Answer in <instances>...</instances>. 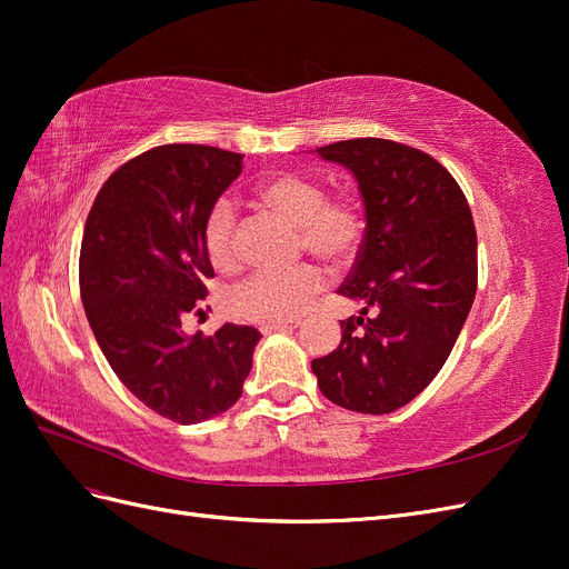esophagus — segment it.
I'll list each match as a JSON object with an SVG mask.
<instances>
[{
  "instance_id": "1",
  "label": "esophagus",
  "mask_w": 569,
  "mask_h": 569,
  "mask_svg": "<svg viewBox=\"0 0 569 569\" xmlns=\"http://www.w3.org/2000/svg\"><path fill=\"white\" fill-rule=\"evenodd\" d=\"M297 322H266L261 325V332L270 335V332H284V330H295Z\"/></svg>"
}]
</instances>
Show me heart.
<instances>
[{
  "instance_id": "obj_1",
  "label": "heart",
  "mask_w": 569,
  "mask_h": 569,
  "mask_svg": "<svg viewBox=\"0 0 569 569\" xmlns=\"http://www.w3.org/2000/svg\"><path fill=\"white\" fill-rule=\"evenodd\" d=\"M268 209L301 228L303 247L327 266H347L363 242L366 218L351 199H327L325 187L295 173L266 178L256 189ZM209 261L228 270L234 263V209L228 199L213 203L203 222ZM325 287L316 266L256 270L230 291L232 313L251 322H289L299 318Z\"/></svg>"
}]
</instances>
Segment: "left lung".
Listing matches in <instances>:
<instances>
[{
    "mask_svg": "<svg viewBox=\"0 0 569 569\" xmlns=\"http://www.w3.org/2000/svg\"><path fill=\"white\" fill-rule=\"evenodd\" d=\"M358 182L363 244L339 295L360 313L311 368L332 403L385 416L443 368L477 291V232L468 199L439 161L399 142L360 137L316 149Z\"/></svg>",
    "mask_w": 569,
    "mask_h": 569,
    "instance_id": "left-lung-1",
    "label": "left lung"
}]
</instances>
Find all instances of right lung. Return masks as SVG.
Segmentation results:
<instances>
[{"instance_id":"1","label":"right lung","mask_w":569,"mask_h":569,"mask_svg":"<svg viewBox=\"0 0 569 569\" xmlns=\"http://www.w3.org/2000/svg\"><path fill=\"white\" fill-rule=\"evenodd\" d=\"M242 153L166 144L120 166L99 189L80 247V297L109 366L159 416L197 425L242 396L261 332L222 325L184 335L213 266L203 222L242 173Z\"/></svg>"}]
</instances>
